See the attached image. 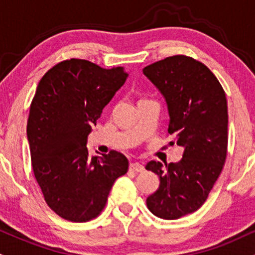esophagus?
Here are the masks:
<instances>
[{
  "label": "esophagus",
  "mask_w": 255,
  "mask_h": 255,
  "mask_svg": "<svg viewBox=\"0 0 255 255\" xmlns=\"http://www.w3.org/2000/svg\"><path fill=\"white\" fill-rule=\"evenodd\" d=\"M129 170L133 171V172H142L143 170H145V166H143L142 164H140V162H131L129 165Z\"/></svg>",
  "instance_id": "1"
}]
</instances>
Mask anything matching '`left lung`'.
Returning <instances> with one entry per match:
<instances>
[{"label": "left lung", "instance_id": "8db88e82", "mask_svg": "<svg viewBox=\"0 0 255 255\" xmlns=\"http://www.w3.org/2000/svg\"><path fill=\"white\" fill-rule=\"evenodd\" d=\"M142 71L166 100L167 133L184 147L179 162H147L146 170L157 173L160 184L146 204L155 216L177 220L204 204L222 172L228 148L226 94L203 63L184 54L155 61Z\"/></svg>", "mask_w": 255, "mask_h": 255}]
</instances>
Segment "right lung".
I'll return each mask as SVG.
<instances>
[{"instance_id":"1","label":"right lung","mask_w":255,"mask_h":255,"mask_svg":"<svg viewBox=\"0 0 255 255\" xmlns=\"http://www.w3.org/2000/svg\"><path fill=\"white\" fill-rule=\"evenodd\" d=\"M122 66L63 60L40 79L30 103L27 137L34 177L58 216L88 222L102 213L113 184L128 171L118 151L90 157L87 137L104 107L124 85Z\"/></svg>"}]
</instances>
